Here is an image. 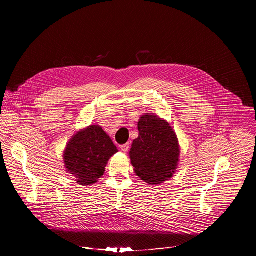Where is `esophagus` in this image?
Returning a JSON list of instances; mask_svg holds the SVG:
<instances>
[{"mask_svg":"<svg viewBox=\"0 0 256 256\" xmlns=\"http://www.w3.org/2000/svg\"><path fill=\"white\" fill-rule=\"evenodd\" d=\"M120 149H122V151L124 153H128V150H130V144L128 142V144H122V147H120Z\"/></svg>","mask_w":256,"mask_h":256,"instance_id":"obj_1","label":"esophagus"}]
</instances>
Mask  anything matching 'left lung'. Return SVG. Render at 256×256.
Instances as JSON below:
<instances>
[{"mask_svg":"<svg viewBox=\"0 0 256 256\" xmlns=\"http://www.w3.org/2000/svg\"><path fill=\"white\" fill-rule=\"evenodd\" d=\"M138 138L130 152L134 172L150 184L171 178L177 168L179 146L170 124L154 114L142 116L138 122Z\"/></svg>","mask_w":256,"mask_h":256,"instance_id":"1","label":"left lung"}]
</instances>
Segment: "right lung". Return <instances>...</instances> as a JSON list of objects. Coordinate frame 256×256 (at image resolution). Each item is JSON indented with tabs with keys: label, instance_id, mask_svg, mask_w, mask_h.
Returning a JSON list of instances; mask_svg holds the SVG:
<instances>
[{
	"label": "right lung",
	"instance_id": "obj_1",
	"mask_svg": "<svg viewBox=\"0 0 256 256\" xmlns=\"http://www.w3.org/2000/svg\"><path fill=\"white\" fill-rule=\"evenodd\" d=\"M118 152L108 134L99 126H91L68 142L64 165L79 184L91 186L104 174L107 161Z\"/></svg>",
	"mask_w": 256,
	"mask_h": 256
}]
</instances>
